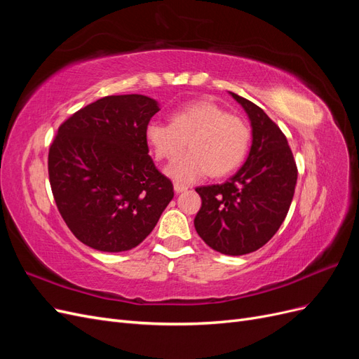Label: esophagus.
<instances>
[{
  "label": "esophagus",
  "instance_id": "obj_1",
  "mask_svg": "<svg viewBox=\"0 0 359 359\" xmlns=\"http://www.w3.org/2000/svg\"><path fill=\"white\" fill-rule=\"evenodd\" d=\"M173 190H175V193H182V191L187 190V187L186 186H181V184L175 182V184H173Z\"/></svg>",
  "mask_w": 359,
  "mask_h": 359
}]
</instances>
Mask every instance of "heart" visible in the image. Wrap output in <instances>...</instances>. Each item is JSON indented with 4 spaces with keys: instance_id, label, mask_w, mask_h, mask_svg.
I'll return each instance as SVG.
<instances>
[{
    "instance_id": "obj_1",
    "label": "heart",
    "mask_w": 359,
    "mask_h": 359,
    "mask_svg": "<svg viewBox=\"0 0 359 359\" xmlns=\"http://www.w3.org/2000/svg\"><path fill=\"white\" fill-rule=\"evenodd\" d=\"M145 137L157 158L172 161L166 173L177 182L190 184L210 172L224 177L241 165L250 145V128L243 118L227 114L210 100H196L172 114L170 124L149 121Z\"/></svg>"
}]
</instances>
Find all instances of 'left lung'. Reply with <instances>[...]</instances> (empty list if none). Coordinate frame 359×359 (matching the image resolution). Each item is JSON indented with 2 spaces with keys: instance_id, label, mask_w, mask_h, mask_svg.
I'll use <instances>...</instances> for the list:
<instances>
[{
  "instance_id": "obj_1",
  "label": "left lung",
  "mask_w": 359,
  "mask_h": 359,
  "mask_svg": "<svg viewBox=\"0 0 359 359\" xmlns=\"http://www.w3.org/2000/svg\"><path fill=\"white\" fill-rule=\"evenodd\" d=\"M252 126L244 165L223 184L198 187L202 206L194 227L212 250L229 256L256 252L285 222L298 170L286 136L255 103L231 93Z\"/></svg>"
}]
</instances>
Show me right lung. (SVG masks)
Returning <instances> with one entry per match:
<instances>
[{"instance_id": "add662e5", "label": "right lung", "mask_w": 359, "mask_h": 359, "mask_svg": "<svg viewBox=\"0 0 359 359\" xmlns=\"http://www.w3.org/2000/svg\"><path fill=\"white\" fill-rule=\"evenodd\" d=\"M158 111V102L142 94L107 95L58 128L49 149L50 187L85 245L106 253L135 248L172 201V182L156 169L145 137Z\"/></svg>"}]
</instances>
